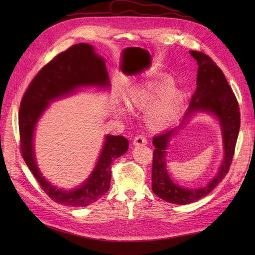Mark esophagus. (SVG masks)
Here are the masks:
<instances>
[{"label":"esophagus","instance_id":"1","mask_svg":"<svg viewBox=\"0 0 255 255\" xmlns=\"http://www.w3.org/2000/svg\"><path fill=\"white\" fill-rule=\"evenodd\" d=\"M148 143V139H146L142 135H136L133 139V144L134 145H141V144H146Z\"/></svg>","mask_w":255,"mask_h":255}]
</instances>
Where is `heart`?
Wrapping results in <instances>:
<instances>
[{
	"instance_id": "1",
	"label": "heart",
	"mask_w": 255,
	"mask_h": 255,
	"mask_svg": "<svg viewBox=\"0 0 255 255\" xmlns=\"http://www.w3.org/2000/svg\"><path fill=\"white\" fill-rule=\"evenodd\" d=\"M163 83H154L133 92L130 98L132 106L146 107L160 95L162 96L153 104L146 114V121L153 129H161L169 125L177 118L184 102V94L177 89H168Z\"/></svg>"
}]
</instances>
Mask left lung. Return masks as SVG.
I'll use <instances>...</instances> for the list:
<instances>
[{"label": "left lung", "instance_id": "left-lung-1", "mask_svg": "<svg viewBox=\"0 0 255 255\" xmlns=\"http://www.w3.org/2000/svg\"><path fill=\"white\" fill-rule=\"evenodd\" d=\"M189 52L198 66L197 87L189 109L178 126L160 133L153 138L155 150L153 152L152 190L160 198L176 205H187L205 197L224 179L233 161L241 124L238 100L222 70L206 53L196 50ZM195 111H209L219 117L223 127L225 159L218 176L208 185L200 190H185L173 184L168 177L165 165V149L169 139L183 127Z\"/></svg>", "mask_w": 255, "mask_h": 255}]
</instances>
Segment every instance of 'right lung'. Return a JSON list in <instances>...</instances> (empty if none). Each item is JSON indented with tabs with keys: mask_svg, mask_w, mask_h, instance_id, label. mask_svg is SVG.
<instances>
[{
	"mask_svg": "<svg viewBox=\"0 0 255 255\" xmlns=\"http://www.w3.org/2000/svg\"><path fill=\"white\" fill-rule=\"evenodd\" d=\"M109 74L103 59L92 45L78 43L43 66L24 92L18 114L19 149L24 162L42 190L50 199L68 207H87L101 198L110 189L112 163L129 146L124 136L107 135L97 165L88 181L75 190L65 191L50 185L40 173L34 156L33 135L38 119L49 101L83 86H109Z\"/></svg>",
	"mask_w": 255,
	"mask_h": 255,
	"instance_id": "add662e5",
	"label": "right lung"
}]
</instances>
